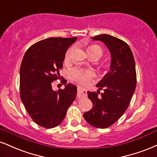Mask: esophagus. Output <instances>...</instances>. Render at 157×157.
<instances>
[{"mask_svg": "<svg viewBox=\"0 0 157 157\" xmlns=\"http://www.w3.org/2000/svg\"><path fill=\"white\" fill-rule=\"evenodd\" d=\"M86 89L83 88V87H81V86H78V93H77V98H84L86 95Z\"/></svg>", "mask_w": 157, "mask_h": 157, "instance_id": "1", "label": "esophagus"}]
</instances>
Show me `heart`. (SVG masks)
Wrapping results in <instances>:
<instances>
[{
    "instance_id": "1",
    "label": "heart",
    "mask_w": 157,
    "mask_h": 157,
    "mask_svg": "<svg viewBox=\"0 0 157 157\" xmlns=\"http://www.w3.org/2000/svg\"><path fill=\"white\" fill-rule=\"evenodd\" d=\"M87 53L90 56L96 55L98 57H101L102 55V50L100 46L97 44H90L87 47ZM71 51L67 50L65 55V62L69 61ZM95 76V73L91 70H84L81 68H74L70 72L69 77L71 80L79 83V84H87L90 80H92Z\"/></svg>"
}]
</instances>
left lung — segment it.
<instances>
[{"mask_svg":"<svg viewBox=\"0 0 157 157\" xmlns=\"http://www.w3.org/2000/svg\"><path fill=\"white\" fill-rule=\"evenodd\" d=\"M101 40L111 54L110 71L97 84L99 91L87 92L93 104L92 110L84 113L85 120L97 128L113 125L127 109L136 87L137 75L132 52L126 42L110 35L102 34L92 38Z\"/></svg>","mask_w":157,"mask_h":157,"instance_id":"1","label":"left lung"}]
</instances>
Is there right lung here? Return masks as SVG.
Segmentation results:
<instances>
[{
  "label": "right lung",
  "mask_w": 157,
  "mask_h": 157,
  "mask_svg": "<svg viewBox=\"0 0 157 157\" xmlns=\"http://www.w3.org/2000/svg\"><path fill=\"white\" fill-rule=\"evenodd\" d=\"M74 38H49L33 44L25 52L20 66V98L32 119L50 129L59 125L74 101L77 88L67 84L63 90H52V82L60 79L65 52ZM63 78V77H62ZM65 78L61 80L66 84Z\"/></svg>",
  "instance_id": "1"
}]
</instances>
